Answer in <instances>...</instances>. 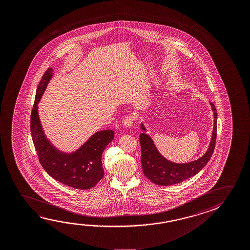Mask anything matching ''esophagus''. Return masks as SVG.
Instances as JSON below:
<instances>
[{
    "mask_svg": "<svg viewBox=\"0 0 250 250\" xmlns=\"http://www.w3.org/2000/svg\"><path fill=\"white\" fill-rule=\"evenodd\" d=\"M134 121H135V118H134L133 116H131V115L126 116V117L123 119L124 125L125 127H128V128H130V127L133 126Z\"/></svg>",
    "mask_w": 250,
    "mask_h": 250,
    "instance_id": "obj_1",
    "label": "esophagus"
}]
</instances>
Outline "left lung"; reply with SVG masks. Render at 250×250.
<instances>
[{
    "instance_id": "1",
    "label": "left lung",
    "mask_w": 250,
    "mask_h": 250,
    "mask_svg": "<svg viewBox=\"0 0 250 250\" xmlns=\"http://www.w3.org/2000/svg\"><path fill=\"white\" fill-rule=\"evenodd\" d=\"M213 112V129L212 139L208 149L200 159L188 163L179 164L167 160L161 155L156 148L150 136L145 132L139 135L141 146V164L144 174L146 178L159 186H170L182 182L183 180L194 176L208 164L213 155L217 136V111L213 103H210ZM141 129L146 131L141 124Z\"/></svg>"
}]
</instances>
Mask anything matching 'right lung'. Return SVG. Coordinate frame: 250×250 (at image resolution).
Returning a JSON list of instances; mask_svg holds the SVG:
<instances>
[{
    "mask_svg": "<svg viewBox=\"0 0 250 250\" xmlns=\"http://www.w3.org/2000/svg\"><path fill=\"white\" fill-rule=\"evenodd\" d=\"M53 70H46L37 87L36 99L30 117V131L38 160L49 176L63 185L76 189L93 188L104 177L102 153L114 139V131H98L71 153L59 151L46 138L38 115V103L44 93Z\"/></svg>",
    "mask_w": 250,
    "mask_h": 250,
    "instance_id": "1",
    "label": "right lung"
}]
</instances>
